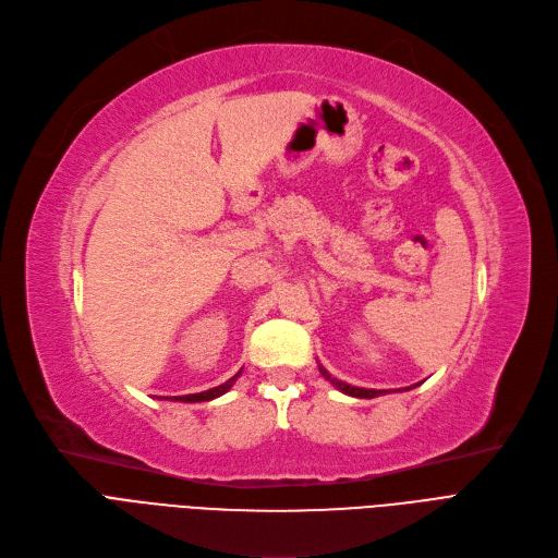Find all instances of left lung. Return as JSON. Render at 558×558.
Listing matches in <instances>:
<instances>
[{
    "label": "left lung",
    "mask_w": 558,
    "mask_h": 558,
    "mask_svg": "<svg viewBox=\"0 0 558 558\" xmlns=\"http://www.w3.org/2000/svg\"><path fill=\"white\" fill-rule=\"evenodd\" d=\"M320 373H323V377L329 381V384H333L340 392H344V395H352V397H361V400H373V397H379V395H384V392H388V390H375V388H359V386H350V384H344V381H338L336 377H331L327 369L320 365ZM411 388H415V386H411Z\"/></svg>",
    "instance_id": "obj_1"
}]
</instances>
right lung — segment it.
Returning <instances> with one entry per match:
<instances>
[{
	"label": "right lung",
	"mask_w": 558,
	"mask_h": 558,
	"mask_svg": "<svg viewBox=\"0 0 558 558\" xmlns=\"http://www.w3.org/2000/svg\"><path fill=\"white\" fill-rule=\"evenodd\" d=\"M243 373V369H241ZM241 373L238 375H233L229 381H225L222 386H216V388H208V390H204V392H195V395H177L172 402H208V400H216V397H220V395H225L233 384H235V379L241 377Z\"/></svg>",
	"instance_id": "add662e5"
}]
</instances>
